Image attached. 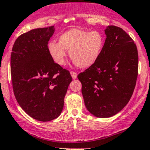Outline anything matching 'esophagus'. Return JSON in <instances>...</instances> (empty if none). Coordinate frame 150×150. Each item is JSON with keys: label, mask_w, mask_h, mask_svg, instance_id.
Listing matches in <instances>:
<instances>
[{"label": "esophagus", "mask_w": 150, "mask_h": 150, "mask_svg": "<svg viewBox=\"0 0 150 150\" xmlns=\"http://www.w3.org/2000/svg\"><path fill=\"white\" fill-rule=\"evenodd\" d=\"M71 74V76L73 79H76L77 78V72H74V71H71L70 72Z\"/></svg>", "instance_id": "esophagus-1"}]
</instances>
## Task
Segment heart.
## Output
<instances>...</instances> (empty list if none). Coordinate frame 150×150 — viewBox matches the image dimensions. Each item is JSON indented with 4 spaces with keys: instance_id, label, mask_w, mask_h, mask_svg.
<instances>
[{
    "instance_id": "1",
    "label": "heart",
    "mask_w": 150,
    "mask_h": 150,
    "mask_svg": "<svg viewBox=\"0 0 150 150\" xmlns=\"http://www.w3.org/2000/svg\"><path fill=\"white\" fill-rule=\"evenodd\" d=\"M104 43V37L99 32L72 28L60 35L59 43L50 41L47 48L50 56L57 64H64L67 49L69 50V56L75 65L87 68L97 61Z\"/></svg>"
}]
</instances>
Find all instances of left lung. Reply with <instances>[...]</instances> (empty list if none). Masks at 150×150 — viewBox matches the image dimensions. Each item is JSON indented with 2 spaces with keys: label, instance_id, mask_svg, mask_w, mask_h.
<instances>
[{
  "label": "left lung",
  "instance_id": "obj_1",
  "mask_svg": "<svg viewBox=\"0 0 150 150\" xmlns=\"http://www.w3.org/2000/svg\"><path fill=\"white\" fill-rule=\"evenodd\" d=\"M97 61L78 75L87 110L98 117L122 110L132 96L138 76V51L122 28L110 25Z\"/></svg>",
  "mask_w": 150,
  "mask_h": 150
}]
</instances>
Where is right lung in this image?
I'll list each match as a JSON object with an SVG mask.
<instances>
[{
  "mask_svg": "<svg viewBox=\"0 0 150 150\" xmlns=\"http://www.w3.org/2000/svg\"><path fill=\"white\" fill-rule=\"evenodd\" d=\"M54 26L37 28L17 38L11 54V75L15 98L35 120L57 118L72 78L67 69L54 62L48 51Z\"/></svg>",
  "mask_w": 150,
  "mask_h": 150,
  "instance_id": "right-lung-1",
  "label": "right lung"
}]
</instances>
